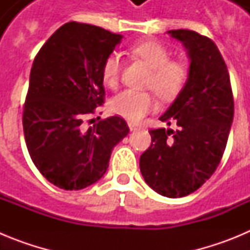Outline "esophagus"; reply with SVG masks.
Here are the masks:
<instances>
[{
	"mask_svg": "<svg viewBox=\"0 0 250 250\" xmlns=\"http://www.w3.org/2000/svg\"><path fill=\"white\" fill-rule=\"evenodd\" d=\"M129 127L131 131H136V130L141 129L140 125H136V124H134V123H129Z\"/></svg>",
	"mask_w": 250,
	"mask_h": 250,
	"instance_id": "34e87169",
	"label": "esophagus"
}]
</instances>
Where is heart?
Here are the masks:
<instances>
[{"label": "heart", "instance_id": "b5f03b06", "mask_svg": "<svg viewBox=\"0 0 250 250\" xmlns=\"http://www.w3.org/2000/svg\"><path fill=\"white\" fill-rule=\"evenodd\" d=\"M132 54L143 60L150 68L147 87L156 92L163 100L176 98L188 80V68L184 63L169 60L170 52L156 41H144L131 48ZM121 57L112 52L103 65V81L110 89H116L120 81ZM111 111L132 123H138L147 112L155 110L156 100L150 92L125 90L112 99Z\"/></svg>", "mask_w": 250, "mask_h": 250}]
</instances>
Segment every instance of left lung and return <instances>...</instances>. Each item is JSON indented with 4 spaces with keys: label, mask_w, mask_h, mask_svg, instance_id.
<instances>
[{
    "label": "left lung",
    "mask_w": 250,
    "mask_h": 250,
    "mask_svg": "<svg viewBox=\"0 0 250 250\" xmlns=\"http://www.w3.org/2000/svg\"><path fill=\"white\" fill-rule=\"evenodd\" d=\"M167 34L184 45L190 60L188 80L160 120L179 129L150 130L151 145L140 171L152 190L182 198L199 189L222 160L234 116L230 77L222 54L208 37L190 30Z\"/></svg>",
    "instance_id": "1"
}]
</instances>
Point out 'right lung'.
Here are the masks:
<instances>
[{"instance_id":"add662e5","label":"right lung","mask_w":250,"mask_h":250,"mask_svg":"<svg viewBox=\"0 0 250 250\" xmlns=\"http://www.w3.org/2000/svg\"><path fill=\"white\" fill-rule=\"evenodd\" d=\"M121 39L98 26L68 22L34 60L23 134L40 173L61 189L80 190L103 178L112 149L129 134L120 116L83 125L104 104L103 65Z\"/></svg>"}]
</instances>
